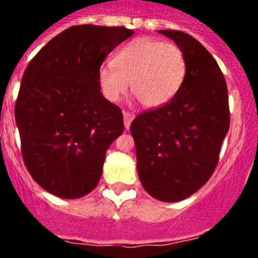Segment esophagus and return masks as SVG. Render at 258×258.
<instances>
[{
  "mask_svg": "<svg viewBox=\"0 0 258 258\" xmlns=\"http://www.w3.org/2000/svg\"><path fill=\"white\" fill-rule=\"evenodd\" d=\"M134 118V115L131 112H124V125H125V129H129L131 127V124L132 121H133Z\"/></svg>",
  "mask_w": 258,
  "mask_h": 258,
  "instance_id": "obj_1",
  "label": "esophagus"
}]
</instances>
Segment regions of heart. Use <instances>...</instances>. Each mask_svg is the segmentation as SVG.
I'll use <instances>...</instances> for the list:
<instances>
[{
  "label": "heart",
  "mask_w": 258,
  "mask_h": 258,
  "mask_svg": "<svg viewBox=\"0 0 258 258\" xmlns=\"http://www.w3.org/2000/svg\"><path fill=\"white\" fill-rule=\"evenodd\" d=\"M187 74V61L178 45L140 37L118 50L113 64L102 66L99 81L104 97L117 102L132 93L146 108H157L179 92Z\"/></svg>",
  "instance_id": "obj_1"
}]
</instances>
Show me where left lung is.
Listing matches in <instances>:
<instances>
[{"label": "left lung", "instance_id": "8db88e82", "mask_svg": "<svg viewBox=\"0 0 258 258\" xmlns=\"http://www.w3.org/2000/svg\"><path fill=\"white\" fill-rule=\"evenodd\" d=\"M184 52L187 74L172 101L140 113L131 125L137 170L152 198L179 202L212 177L229 132L226 80L217 61L192 36L159 31Z\"/></svg>", "mask_w": 258, "mask_h": 258}]
</instances>
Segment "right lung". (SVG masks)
<instances>
[{"instance_id":"add662e5","label":"right lung","mask_w":258,"mask_h":258,"mask_svg":"<svg viewBox=\"0 0 258 258\" xmlns=\"http://www.w3.org/2000/svg\"><path fill=\"white\" fill-rule=\"evenodd\" d=\"M133 33L125 27H70L27 66L15 121L24 164L47 192L77 199L101 179L106 151L124 132V120L102 95L99 70Z\"/></svg>"}]
</instances>
